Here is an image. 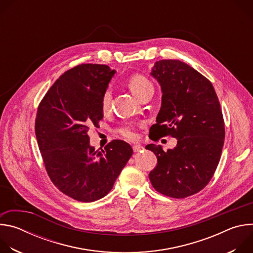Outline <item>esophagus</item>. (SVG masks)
<instances>
[{"mask_svg":"<svg viewBox=\"0 0 253 253\" xmlns=\"http://www.w3.org/2000/svg\"><path fill=\"white\" fill-rule=\"evenodd\" d=\"M142 150H144V147L143 146H141V145H134L133 146V151L136 153V152H140V151H142Z\"/></svg>","mask_w":253,"mask_h":253,"instance_id":"obj_1","label":"esophagus"}]
</instances>
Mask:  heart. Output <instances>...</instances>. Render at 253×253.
Here are the masks:
<instances>
[{
	"label": "heart",
	"instance_id": "b5f03b06",
	"mask_svg": "<svg viewBox=\"0 0 253 253\" xmlns=\"http://www.w3.org/2000/svg\"><path fill=\"white\" fill-rule=\"evenodd\" d=\"M128 86L131 90V92L138 98L140 99L144 94H145L148 90L153 89V85L151 84V82L142 75H134L132 76L129 81H128ZM111 98H112V94H111V90L107 89L103 96H102V100H101V108L104 112H106L110 107V103H111ZM120 134L123 135L124 137L133 139L135 138V133L132 131L130 126H126L124 128H121L119 130Z\"/></svg>",
	"mask_w": 253,
	"mask_h": 253
}]
</instances>
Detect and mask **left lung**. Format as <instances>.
<instances>
[{
  "label": "left lung",
  "instance_id": "1",
  "mask_svg": "<svg viewBox=\"0 0 253 253\" xmlns=\"http://www.w3.org/2000/svg\"><path fill=\"white\" fill-rule=\"evenodd\" d=\"M150 75L162 92L150 131L156 137L171 135L177 145L167 152L155 144L145 147L157 157L149 179L158 192L185 198L208 184L219 163L225 137L220 103L211 82L184 62L157 61Z\"/></svg>",
  "mask_w": 253,
  "mask_h": 253
}]
</instances>
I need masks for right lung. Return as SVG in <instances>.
I'll use <instances>...</instances> for the list:
<instances>
[{
	"mask_svg": "<svg viewBox=\"0 0 253 253\" xmlns=\"http://www.w3.org/2000/svg\"><path fill=\"white\" fill-rule=\"evenodd\" d=\"M115 73L100 64L72 68L53 84L38 108L35 131L47 172L60 191L77 201L106 196L133 154L122 140L95 150L87 134L103 119L102 96Z\"/></svg>",
	"mask_w": 253,
	"mask_h": 253,
	"instance_id": "right-lung-1",
	"label": "right lung"
}]
</instances>
